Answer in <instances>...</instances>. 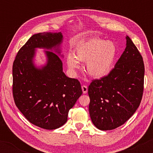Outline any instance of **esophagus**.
<instances>
[{"mask_svg":"<svg viewBox=\"0 0 153 153\" xmlns=\"http://www.w3.org/2000/svg\"><path fill=\"white\" fill-rule=\"evenodd\" d=\"M82 93H83V94H87L88 87L86 86V85H82Z\"/></svg>","mask_w":153,"mask_h":153,"instance_id":"obj_1","label":"esophagus"}]
</instances>
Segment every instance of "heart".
<instances>
[{"instance_id": "obj_1", "label": "heart", "mask_w": 153, "mask_h": 153, "mask_svg": "<svg viewBox=\"0 0 153 153\" xmlns=\"http://www.w3.org/2000/svg\"><path fill=\"white\" fill-rule=\"evenodd\" d=\"M117 54L116 45L99 38L85 40L66 54V62L73 72L80 69V62H86L85 71L90 76L101 78L111 71Z\"/></svg>"}]
</instances>
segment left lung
<instances>
[{
  "mask_svg": "<svg viewBox=\"0 0 153 153\" xmlns=\"http://www.w3.org/2000/svg\"><path fill=\"white\" fill-rule=\"evenodd\" d=\"M127 47L106 76L88 86L89 113L101 130L124 124L137 109L143 98L145 66L143 57L129 36Z\"/></svg>",
  "mask_w": 153,
  "mask_h": 153,
  "instance_id": "8db88e82",
  "label": "left lung"
}]
</instances>
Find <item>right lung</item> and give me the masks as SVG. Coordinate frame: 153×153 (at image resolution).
Listing matches in <instances>:
<instances>
[{"mask_svg": "<svg viewBox=\"0 0 153 153\" xmlns=\"http://www.w3.org/2000/svg\"><path fill=\"white\" fill-rule=\"evenodd\" d=\"M61 32L34 34L19 50L13 64V96L16 106L31 124L45 129L62 127L68 111L82 95L80 82L67 77L57 54L45 51L47 63L39 68L36 48L60 54Z\"/></svg>", "mask_w": 153, "mask_h": 153, "instance_id": "add662e5", "label": "right lung"}]
</instances>
